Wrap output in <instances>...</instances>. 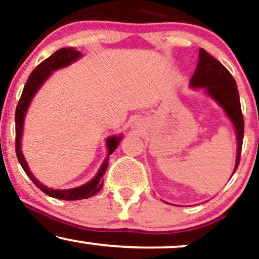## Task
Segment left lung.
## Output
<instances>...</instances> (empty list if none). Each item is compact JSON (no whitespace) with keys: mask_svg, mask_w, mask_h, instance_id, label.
Instances as JSON below:
<instances>
[{"mask_svg":"<svg viewBox=\"0 0 259 259\" xmlns=\"http://www.w3.org/2000/svg\"><path fill=\"white\" fill-rule=\"evenodd\" d=\"M192 87H205L206 92L226 110L232 119L238 136V154L235 170L238 169L241 157L242 140H244V116L240 105L236 82L230 72L219 60L211 57L205 49L199 51V61L191 78Z\"/></svg>","mask_w":259,"mask_h":259,"instance_id":"obj_1","label":"left lung"}]
</instances>
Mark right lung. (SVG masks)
<instances>
[{
    "label": "right lung",
    "mask_w": 259,
    "mask_h": 259,
    "mask_svg": "<svg viewBox=\"0 0 259 259\" xmlns=\"http://www.w3.org/2000/svg\"><path fill=\"white\" fill-rule=\"evenodd\" d=\"M80 57V52L76 51L73 48H61L59 49L52 54L51 57L47 58L46 60H43L40 64L37 66L35 70L31 72L29 76V79H27L26 84H25L23 93H21V96L19 99V102L17 105V110H15V153H17L18 160L23 167L26 175L30 177V180L32 181L35 185L38 187V188L43 193H46L49 197L60 199V200H79V199H87L95 195L96 193L101 191L102 185H104V181H102V176L105 175L106 170H107L108 166V159H110V155L113 153L114 149L117 148L118 143L120 141V136H112V138L107 139V147H108V157L106 158V160L102 164L101 169H100L99 174L94 177L90 182L85 183V185L77 187V188L72 189H64V191H57V189H51L47 188L43 185L37 181L35 177H33L31 171L29 170V166H27L26 161H25L23 153H21L20 149V139L21 134H23V124H24V116L25 112H26L27 107H29V104L32 99V96L35 95V93L38 90L45 80L48 78L49 74L52 73V71L58 70V68H61L64 66H67L68 64L77 60Z\"/></svg>",
    "instance_id": "right-lung-1"
}]
</instances>
